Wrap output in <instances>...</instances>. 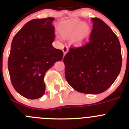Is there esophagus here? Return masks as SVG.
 I'll return each instance as SVG.
<instances>
[{
	"mask_svg": "<svg viewBox=\"0 0 129 129\" xmlns=\"http://www.w3.org/2000/svg\"><path fill=\"white\" fill-rule=\"evenodd\" d=\"M62 52H63V53H64V55H65L67 54L68 52V48H67V46H64V47L62 48Z\"/></svg>",
	"mask_w": 129,
	"mask_h": 129,
	"instance_id": "esophagus-1",
	"label": "esophagus"
}]
</instances>
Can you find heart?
Here are the masks:
<instances>
[{
  "label": "heart",
  "mask_w": 129,
  "mask_h": 129,
  "mask_svg": "<svg viewBox=\"0 0 129 129\" xmlns=\"http://www.w3.org/2000/svg\"><path fill=\"white\" fill-rule=\"evenodd\" d=\"M58 31L64 39L70 40V44L74 47L83 46L91 34L89 25L77 19H71L63 21L60 24Z\"/></svg>",
  "instance_id": "1"
}]
</instances>
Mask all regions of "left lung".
<instances>
[{
  "label": "left lung",
  "mask_w": 129,
  "mask_h": 129,
  "mask_svg": "<svg viewBox=\"0 0 129 129\" xmlns=\"http://www.w3.org/2000/svg\"><path fill=\"white\" fill-rule=\"evenodd\" d=\"M89 42L70 48L64 57L65 77L76 91L98 94L107 90L118 77L122 64L118 37L101 19L92 18Z\"/></svg>",
  "instance_id": "obj_1"
}]
</instances>
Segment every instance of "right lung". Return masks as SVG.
<instances>
[{"mask_svg":"<svg viewBox=\"0 0 129 129\" xmlns=\"http://www.w3.org/2000/svg\"><path fill=\"white\" fill-rule=\"evenodd\" d=\"M53 17L35 19L24 25L14 36L8 58V70L15 90L26 98H40L45 92V73L63 52L55 48Z\"/></svg>","mask_w":129,"mask_h":129,"instance_id":"add662e5","label":"right lung"}]
</instances>
